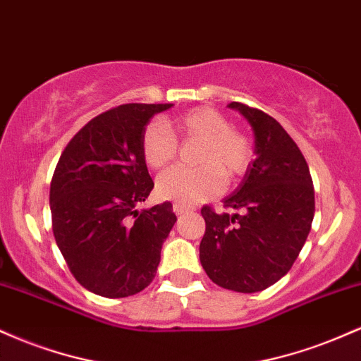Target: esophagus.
Wrapping results in <instances>:
<instances>
[{
  "instance_id": "1",
  "label": "esophagus",
  "mask_w": 361,
  "mask_h": 361,
  "mask_svg": "<svg viewBox=\"0 0 361 361\" xmlns=\"http://www.w3.org/2000/svg\"><path fill=\"white\" fill-rule=\"evenodd\" d=\"M190 207H186V205H183V204H175L173 205V212H175L176 215H181V214H186V212H190Z\"/></svg>"
}]
</instances>
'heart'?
I'll return each mask as SVG.
<instances>
[{
    "label": "heart",
    "instance_id": "obj_1",
    "mask_svg": "<svg viewBox=\"0 0 361 361\" xmlns=\"http://www.w3.org/2000/svg\"><path fill=\"white\" fill-rule=\"evenodd\" d=\"M202 139L198 149V168H171L157 178L156 190L161 198L178 204H195L207 200L224 188L226 180H234L246 171L251 159L250 140L235 128L221 111L210 106H198L180 117L154 120L142 132V156L151 168H164L176 154V139Z\"/></svg>",
    "mask_w": 361,
    "mask_h": 361
}]
</instances>
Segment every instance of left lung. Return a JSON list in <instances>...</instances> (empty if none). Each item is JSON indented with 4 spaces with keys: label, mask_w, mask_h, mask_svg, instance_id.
<instances>
[{
    "label": "left lung",
    "mask_w": 361,
    "mask_h": 361,
    "mask_svg": "<svg viewBox=\"0 0 361 361\" xmlns=\"http://www.w3.org/2000/svg\"><path fill=\"white\" fill-rule=\"evenodd\" d=\"M227 106L250 122L256 157L224 198L235 214L202 209L200 263L219 287L255 293L276 283L295 263L312 226L314 186L300 149L275 118L238 102Z\"/></svg>",
    "instance_id": "1"
}]
</instances>
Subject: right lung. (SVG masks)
I'll use <instances>...</instances> for the list:
<instances>
[{"label":"right lung","instance_id":"obj_1","mask_svg":"<svg viewBox=\"0 0 361 361\" xmlns=\"http://www.w3.org/2000/svg\"><path fill=\"white\" fill-rule=\"evenodd\" d=\"M171 103H127L90 120L59 157L51 183L52 231L69 270L97 295L122 299L151 283L176 222L169 202L137 205L154 188L142 132Z\"/></svg>","mask_w":361,"mask_h":361}]
</instances>
